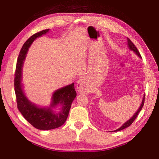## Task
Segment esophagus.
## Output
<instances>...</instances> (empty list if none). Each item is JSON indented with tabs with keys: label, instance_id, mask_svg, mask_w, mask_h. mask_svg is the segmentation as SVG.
Instances as JSON below:
<instances>
[{
	"label": "esophagus",
	"instance_id": "1",
	"mask_svg": "<svg viewBox=\"0 0 159 159\" xmlns=\"http://www.w3.org/2000/svg\"><path fill=\"white\" fill-rule=\"evenodd\" d=\"M76 89L80 93H85V94L89 93L90 92L89 88L87 85L85 80L83 79H80L79 81H78L77 85H76Z\"/></svg>",
	"mask_w": 159,
	"mask_h": 159
}]
</instances>
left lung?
<instances>
[{"mask_svg":"<svg viewBox=\"0 0 159 159\" xmlns=\"http://www.w3.org/2000/svg\"><path fill=\"white\" fill-rule=\"evenodd\" d=\"M127 41H128V48H129V49L131 50H133V51L134 53L137 54V55H138V57H139L140 58H141V55H140L139 50H137V47L134 45V43L131 42V40H130L129 38H127ZM144 102H145V95H144V96H143V100H142V102H141V106H140V107H139V109H138V111H137V112H136L135 113H134V116H133V117H132L129 120H128V121H126V122H125L120 128H118V129H117V130H114V131H115V132L120 131V130H121L124 129V128H127V127H128V126H130V125L132 124V123H133V121H134V120L136 119V117H137L138 114L139 113L141 110L142 109V107H143Z\"/></svg>","mask_w":159,"mask_h":159,"instance_id":"obj_1","label":"left lung"}]
</instances>
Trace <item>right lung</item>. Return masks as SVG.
Returning <instances> with one entry per match:
<instances>
[{
	"label": "right lung",
	"instance_id": "1",
	"mask_svg": "<svg viewBox=\"0 0 159 159\" xmlns=\"http://www.w3.org/2000/svg\"><path fill=\"white\" fill-rule=\"evenodd\" d=\"M48 31L49 29H46L35 33L24 43L17 61L14 79V89L18 109L23 117L33 127L39 130H51L62 126L68 116L71 104L76 96L74 83H72L55 91L52 95V102L50 107L42 108L30 102L24 93L21 84L23 61L33 41L39 37L46 34ZM58 105L62 106V109L60 112L56 113L52 110V108Z\"/></svg>",
	"mask_w": 159,
	"mask_h": 159
}]
</instances>
